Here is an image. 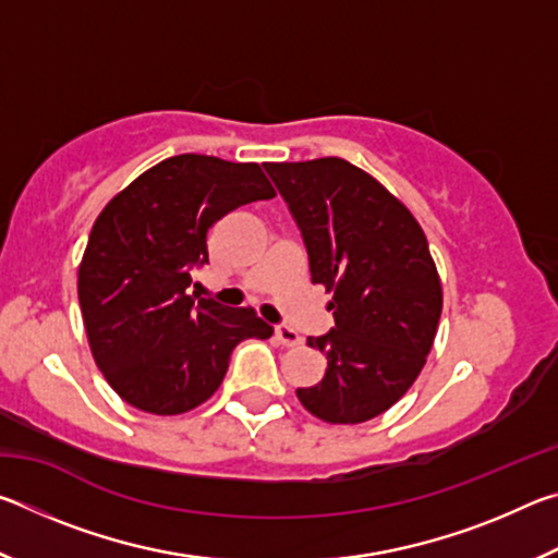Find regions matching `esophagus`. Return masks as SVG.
I'll list each match as a JSON object with an SVG mask.
<instances>
[{
  "mask_svg": "<svg viewBox=\"0 0 558 558\" xmlns=\"http://www.w3.org/2000/svg\"><path fill=\"white\" fill-rule=\"evenodd\" d=\"M276 339H278L280 344H286V347H295V344L302 342L295 329L288 327V325H276Z\"/></svg>",
  "mask_w": 558,
  "mask_h": 558,
  "instance_id": "obj_1",
  "label": "esophagus"
}]
</instances>
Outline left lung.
Instances as JSON below:
<instances>
[{
    "instance_id": "obj_1",
    "label": "left lung",
    "mask_w": 558,
    "mask_h": 558,
    "mask_svg": "<svg viewBox=\"0 0 558 558\" xmlns=\"http://www.w3.org/2000/svg\"><path fill=\"white\" fill-rule=\"evenodd\" d=\"M263 167L298 223L310 278L332 292L335 327L307 337L327 372L298 399L327 423L376 418L411 389L436 339L442 290L426 233L347 159Z\"/></svg>"
}]
</instances>
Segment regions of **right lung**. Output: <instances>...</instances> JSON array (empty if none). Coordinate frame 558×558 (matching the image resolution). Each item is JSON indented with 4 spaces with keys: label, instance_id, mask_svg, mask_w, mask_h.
<instances>
[{
    "label": "right lung",
    "instance_id": "1",
    "mask_svg": "<svg viewBox=\"0 0 558 558\" xmlns=\"http://www.w3.org/2000/svg\"><path fill=\"white\" fill-rule=\"evenodd\" d=\"M276 192L253 162L177 155L147 169L93 223L78 300L102 376L140 411H192L219 389L243 339L272 327L245 307L189 295L209 263L206 233Z\"/></svg>",
    "mask_w": 558,
    "mask_h": 558
}]
</instances>
